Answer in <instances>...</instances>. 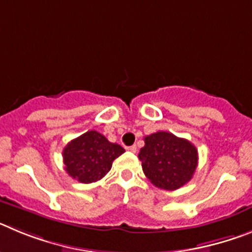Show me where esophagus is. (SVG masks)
<instances>
[{
	"mask_svg": "<svg viewBox=\"0 0 252 252\" xmlns=\"http://www.w3.org/2000/svg\"><path fill=\"white\" fill-rule=\"evenodd\" d=\"M136 146H135V145H132V146H128V148H127V150H130L131 151V153H136Z\"/></svg>",
	"mask_w": 252,
	"mask_h": 252,
	"instance_id": "1",
	"label": "esophagus"
}]
</instances>
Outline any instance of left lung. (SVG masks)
I'll list each match as a JSON object with an SVG mask.
<instances>
[{
	"label": "left lung",
	"instance_id": "left-lung-1",
	"mask_svg": "<svg viewBox=\"0 0 252 252\" xmlns=\"http://www.w3.org/2000/svg\"><path fill=\"white\" fill-rule=\"evenodd\" d=\"M144 140L139 159L154 186L175 190L192 179L198 165V151L192 142L166 131L151 133Z\"/></svg>",
	"mask_w": 252,
	"mask_h": 252
}]
</instances>
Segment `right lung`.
<instances>
[{
	"mask_svg": "<svg viewBox=\"0 0 252 252\" xmlns=\"http://www.w3.org/2000/svg\"><path fill=\"white\" fill-rule=\"evenodd\" d=\"M124 153L121 145L110 142L102 133L87 131L64 148L65 171L81 183H93L102 179L111 170L113 160Z\"/></svg>",
	"mask_w": 252,
	"mask_h": 252,
	"instance_id": "obj_1",
	"label": "right lung"
}]
</instances>
